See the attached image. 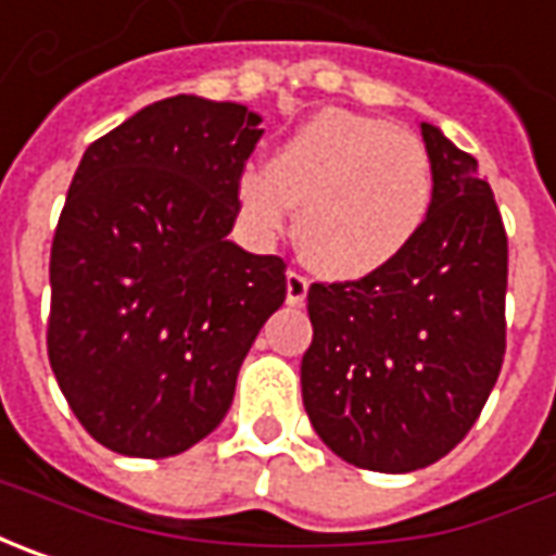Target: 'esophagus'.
Returning a JSON list of instances; mask_svg holds the SVG:
<instances>
[{"label":"esophagus","mask_w":556,"mask_h":556,"mask_svg":"<svg viewBox=\"0 0 556 556\" xmlns=\"http://www.w3.org/2000/svg\"><path fill=\"white\" fill-rule=\"evenodd\" d=\"M307 289H311V279L304 277L301 270H289L286 274V301L289 304H304Z\"/></svg>","instance_id":"34e87169"}]
</instances>
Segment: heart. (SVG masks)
<instances>
[{
    "label": "heart",
    "instance_id": "obj_1",
    "mask_svg": "<svg viewBox=\"0 0 556 556\" xmlns=\"http://www.w3.org/2000/svg\"><path fill=\"white\" fill-rule=\"evenodd\" d=\"M428 147L384 119L323 110L270 153L267 168H245L240 205L249 224L277 237L289 205L295 242L319 274L356 279L406 252L431 215Z\"/></svg>",
    "mask_w": 556,
    "mask_h": 556
}]
</instances>
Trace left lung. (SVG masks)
Here are the masks:
<instances>
[{"label":"left lung","instance_id":"obj_1","mask_svg":"<svg viewBox=\"0 0 556 556\" xmlns=\"http://www.w3.org/2000/svg\"><path fill=\"white\" fill-rule=\"evenodd\" d=\"M431 215L381 270L314 282L304 409L338 458L406 473L473 428L505 359L507 233L477 160L421 123Z\"/></svg>","mask_w":556,"mask_h":556}]
</instances>
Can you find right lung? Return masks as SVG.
<instances>
[{
	"label": "right lung",
	"instance_id": "obj_1",
	"mask_svg": "<svg viewBox=\"0 0 556 556\" xmlns=\"http://www.w3.org/2000/svg\"><path fill=\"white\" fill-rule=\"evenodd\" d=\"M258 123L242 104L165 98L98 138L73 175L46 341L70 409L106 450L168 458L215 431L286 301V261L227 240Z\"/></svg>",
	"mask_w": 556,
	"mask_h": 556
}]
</instances>
